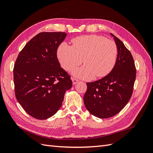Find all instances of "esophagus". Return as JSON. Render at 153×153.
I'll list each match as a JSON object with an SVG mask.
<instances>
[{"label": "esophagus", "mask_w": 153, "mask_h": 153, "mask_svg": "<svg viewBox=\"0 0 153 153\" xmlns=\"http://www.w3.org/2000/svg\"><path fill=\"white\" fill-rule=\"evenodd\" d=\"M71 80H72V82H73V85L76 84V83H77V82H78V81H79V80H78L76 79V78H73Z\"/></svg>", "instance_id": "1"}]
</instances>
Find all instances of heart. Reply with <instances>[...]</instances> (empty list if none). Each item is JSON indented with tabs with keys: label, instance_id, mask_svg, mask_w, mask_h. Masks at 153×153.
<instances>
[{
	"label": "heart",
	"instance_id": "obj_1",
	"mask_svg": "<svg viewBox=\"0 0 153 153\" xmlns=\"http://www.w3.org/2000/svg\"><path fill=\"white\" fill-rule=\"evenodd\" d=\"M72 46L59 45L57 55L61 66L69 71L82 62L84 66L73 71V75L82 79L103 77L112 70L116 63L118 49L114 41L103 36L86 35L72 39Z\"/></svg>",
	"mask_w": 153,
	"mask_h": 153
}]
</instances>
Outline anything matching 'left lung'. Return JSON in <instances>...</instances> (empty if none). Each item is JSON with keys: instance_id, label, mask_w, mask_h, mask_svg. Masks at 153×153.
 <instances>
[{"instance_id": "obj_1", "label": "left lung", "mask_w": 153, "mask_h": 153, "mask_svg": "<svg viewBox=\"0 0 153 153\" xmlns=\"http://www.w3.org/2000/svg\"><path fill=\"white\" fill-rule=\"evenodd\" d=\"M118 49L115 65L107 75L87 82L84 101L87 110L101 119L113 117L130 100L136 78V68L132 55L124 43L111 34Z\"/></svg>"}]
</instances>
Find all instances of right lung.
Listing matches in <instances>:
<instances>
[{"instance_id":"right-lung-1","label":"right lung","mask_w":153,"mask_h":153,"mask_svg":"<svg viewBox=\"0 0 153 153\" xmlns=\"http://www.w3.org/2000/svg\"><path fill=\"white\" fill-rule=\"evenodd\" d=\"M65 32H41L22 50L13 69L15 96L30 116L47 119L61 108L73 83L57 59L59 46Z\"/></svg>"}]
</instances>
